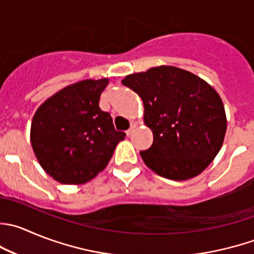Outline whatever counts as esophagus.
<instances>
[{
    "instance_id": "obj_1",
    "label": "esophagus",
    "mask_w": 254,
    "mask_h": 254,
    "mask_svg": "<svg viewBox=\"0 0 254 254\" xmlns=\"http://www.w3.org/2000/svg\"><path fill=\"white\" fill-rule=\"evenodd\" d=\"M134 127H135V124H134V123H131L130 127L127 130V136H130V135H131V132H132V130H134Z\"/></svg>"
}]
</instances>
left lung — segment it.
Here are the masks:
<instances>
[{"mask_svg": "<svg viewBox=\"0 0 254 254\" xmlns=\"http://www.w3.org/2000/svg\"><path fill=\"white\" fill-rule=\"evenodd\" d=\"M144 103V122L154 134L145 165L162 177L189 180L212 162L222 146L227 120L220 95L197 75L171 65L122 80Z\"/></svg>", "mask_w": 254, "mask_h": 254, "instance_id": "left-lung-1", "label": "left lung"}]
</instances>
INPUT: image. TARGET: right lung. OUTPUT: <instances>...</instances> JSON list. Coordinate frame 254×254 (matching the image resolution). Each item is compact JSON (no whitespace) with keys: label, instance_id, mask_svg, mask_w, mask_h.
<instances>
[{"label":"right lung","instance_id":"obj_1","mask_svg":"<svg viewBox=\"0 0 254 254\" xmlns=\"http://www.w3.org/2000/svg\"><path fill=\"white\" fill-rule=\"evenodd\" d=\"M108 79H87L63 88L37 109L31 144L44 171L62 184L79 185L105 169L125 132L115 130L99 108Z\"/></svg>","mask_w":254,"mask_h":254}]
</instances>
